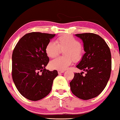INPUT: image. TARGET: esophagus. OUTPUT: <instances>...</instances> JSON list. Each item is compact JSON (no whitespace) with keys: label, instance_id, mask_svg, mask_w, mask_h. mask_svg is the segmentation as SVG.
Listing matches in <instances>:
<instances>
[{"label":"esophagus","instance_id":"esophagus-1","mask_svg":"<svg viewBox=\"0 0 120 120\" xmlns=\"http://www.w3.org/2000/svg\"><path fill=\"white\" fill-rule=\"evenodd\" d=\"M64 72V70H58V74H60L63 73Z\"/></svg>","mask_w":120,"mask_h":120}]
</instances>
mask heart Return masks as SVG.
I'll use <instances>...</instances> for the list:
<instances>
[{"mask_svg":"<svg viewBox=\"0 0 120 120\" xmlns=\"http://www.w3.org/2000/svg\"><path fill=\"white\" fill-rule=\"evenodd\" d=\"M60 50L63 51L65 57H58L50 63V68L54 70H64L72 63L78 62L83 55V50L79 41L70 35H65L59 37L56 41H50L45 47V53L49 58H55L58 55Z\"/></svg>","mask_w":120,"mask_h":120,"instance_id":"obj_1","label":"heart"}]
</instances>
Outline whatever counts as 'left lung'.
Returning a JSON list of instances; mask_svg holds the SVG:
<instances>
[{"label": "left lung", "instance_id": "1", "mask_svg": "<svg viewBox=\"0 0 120 120\" xmlns=\"http://www.w3.org/2000/svg\"><path fill=\"white\" fill-rule=\"evenodd\" d=\"M75 36L82 41L85 52L76 67L86 74L83 76L82 73H75L70 82V89L77 97L88 100L98 96L107 85L111 70V52L104 39L97 34Z\"/></svg>", "mask_w": 120, "mask_h": 120}]
</instances>
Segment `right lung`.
<instances>
[{"instance_id": "add662e5", "label": "right lung", "mask_w": 120, "mask_h": 120, "mask_svg": "<svg viewBox=\"0 0 120 120\" xmlns=\"http://www.w3.org/2000/svg\"><path fill=\"white\" fill-rule=\"evenodd\" d=\"M55 36L29 33L21 38L13 51V81L19 92L30 101H39L47 96L51 91L53 80L58 75L57 70L51 71L45 69L49 62L45 47Z\"/></svg>"}]
</instances>
